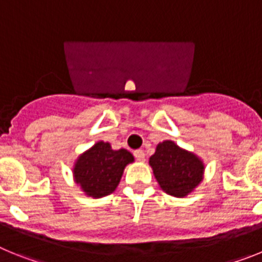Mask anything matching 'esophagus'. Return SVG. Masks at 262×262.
<instances>
[{
    "label": "esophagus",
    "instance_id": "34e87169",
    "mask_svg": "<svg viewBox=\"0 0 262 262\" xmlns=\"http://www.w3.org/2000/svg\"><path fill=\"white\" fill-rule=\"evenodd\" d=\"M134 156H135V159L138 160V161H140V163H143L145 160V154L142 149H136V151L134 152Z\"/></svg>",
    "mask_w": 262,
    "mask_h": 262
}]
</instances>
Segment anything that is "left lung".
<instances>
[{"instance_id": "left-lung-1", "label": "left lung", "mask_w": 262, "mask_h": 262, "mask_svg": "<svg viewBox=\"0 0 262 262\" xmlns=\"http://www.w3.org/2000/svg\"><path fill=\"white\" fill-rule=\"evenodd\" d=\"M149 165L160 187L166 194L184 198L202 182L205 164L193 152L178 147L172 140L159 143L149 157Z\"/></svg>"}]
</instances>
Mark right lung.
<instances>
[{"mask_svg": "<svg viewBox=\"0 0 262 262\" xmlns=\"http://www.w3.org/2000/svg\"><path fill=\"white\" fill-rule=\"evenodd\" d=\"M134 160L133 154L124 148L115 151L110 143L101 140L77 157L73 180L85 195L102 198L117 189L124 168Z\"/></svg>", "mask_w": 262, "mask_h": 262, "instance_id": "1", "label": "right lung"}]
</instances>
